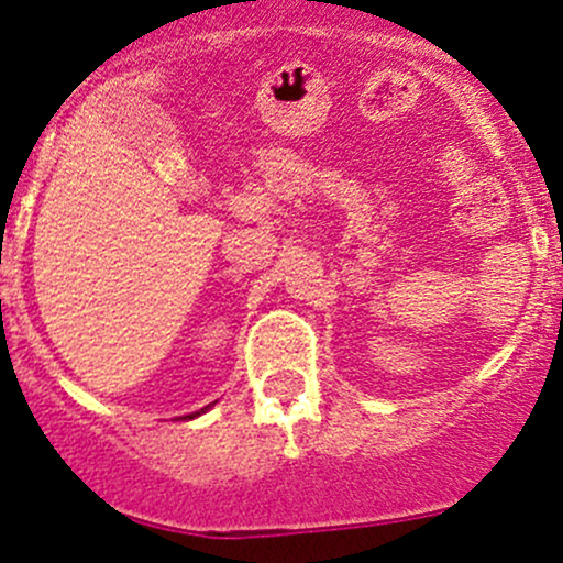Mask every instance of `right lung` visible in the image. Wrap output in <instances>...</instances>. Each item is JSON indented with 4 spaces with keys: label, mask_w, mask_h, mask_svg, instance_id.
Listing matches in <instances>:
<instances>
[{
    "label": "right lung",
    "mask_w": 563,
    "mask_h": 563,
    "mask_svg": "<svg viewBox=\"0 0 563 563\" xmlns=\"http://www.w3.org/2000/svg\"><path fill=\"white\" fill-rule=\"evenodd\" d=\"M191 417H197V413H189V419H191Z\"/></svg>",
    "instance_id": "obj_1"
}]
</instances>
